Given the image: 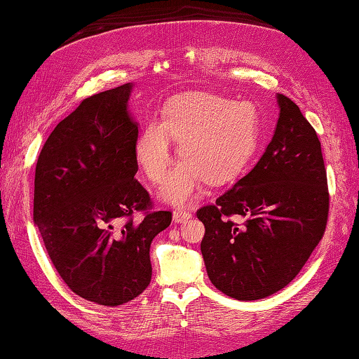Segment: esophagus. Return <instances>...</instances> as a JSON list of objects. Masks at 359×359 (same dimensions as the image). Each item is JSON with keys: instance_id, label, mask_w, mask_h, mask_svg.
Segmentation results:
<instances>
[{"instance_id": "esophagus-1", "label": "esophagus", "mask_w": 359, "mask_h": 359, "mask_svg": "<svg viewBox=\"0 0 359 359\" xmlns=\"http://www.w3.org/2000/svg\"><path fill=\"white\" fill-rule=\"evenodd\" d=\"M190 217H192V215H190V212H187L186 209H177V210L173 212V220H175V223L186 222V220H189Z\"/></svg>"}]
</instances>
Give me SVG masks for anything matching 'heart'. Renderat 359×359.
I'll list each match as a JSON object with an SVG mask.
<instances>
[{"instance_id": "b5f03b06", "label": "heart", "mask_w": 359, "mask_h": 359, "mask_svg": "<svg viewBox=\"0 0 359 359\" xmlns=\"http://www.w3.org/2000/svg\"><path fill=\"white\" fill-rule=\"evenodd\" d=\"M257 108L215 94L172 99L163 122L151 121L139 133L135 156L151 182H163L173 163L172 140L184 158L161 189L163 200L186 204L200 194L204 180L222 184L243 170L259 144Z\"/></svg>"}]
</instances>
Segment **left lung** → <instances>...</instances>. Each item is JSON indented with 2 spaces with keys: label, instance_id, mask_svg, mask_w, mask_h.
I'll use <instances>...</instances> for the list:
<instances>
[{
  "label": "left lung",
  "instance_id": "obj_1",
  "mask_svg": "<svg viewBox=\"0 0 359 359\" xmlns=\"http://www.w3.org/2000/svg\"><path fill=\"white\" fill-rule=\"evenodd\" d=\"M274 136L254 169L196 212L201 254L215 288L238 301L274 294L294 279L324 236L328 187L316 131L277 94ZM245 218L243 225L230 220Z\"/></svg>",
  "mask_w": 359,
  "mask_h": 359
}]
</instances>
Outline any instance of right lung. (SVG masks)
Wrapping results in <instances>:
<instances>
[{
	"mask_svg": "<svg viewBox=\"0 0 359 359\" xmlns=\"http://www.w3.org/2000/svg\"><path fill=\"white\" fill-rule=\"evenodd\" d=\"M131 90L126 83L85 99L58 122L35 167L34 223L50 262L72 292L105 306L149 287L151 240L172 222V212L151 210L135 178Z\"/></svg>",
	"mask_w": 359,
	"mask_h": 359,
	"instance_id": "right-lung-1",
	"label": "right lung"
}]
</instances>
